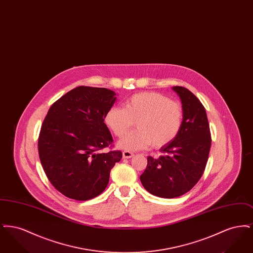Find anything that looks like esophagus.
Here are the masks:
<instances>
[{
  "label": "esophagus",
  "mask_w": 253,
  "mask_h": 253,
  "mask_svg": "<svg viewBox=\"0 0 253 253\" xmlns=\"http://www.w3.org/2000/svg\"><path fill=\"white\" fill-rule=\"evenodd\" d=\"M122 156H123V158H131V157H133V154L129 152V151H124L122 153Z\"/></svg>",
  "instance_id": "34e87169"
}]
</instances>
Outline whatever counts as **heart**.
Here are the masks:
<instances>
[{
	"label": "heart",
	"mask_w": 253,
	"mask_h": 253,
	"mask_svg": "<svg viewBox=\"0 0 253 253\" xmlns=\"http://www.w3.org/2000/svg\"><path fill=\"white\" fill-rule=\"evenodd\" d=\"M135 121L137 130L118 142L127 151H138L153 145L161 148L169 144L180 132L183 108L180 103L156 92H144L129 97L125 106H114L105 115V123L118 137L132 128Z\"/></svg>",
	"instance_id": "obj_1"
}]
</instances>
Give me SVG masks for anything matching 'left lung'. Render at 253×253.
I'll return each mask as SVG.
<instances>
[{
	"label": "left lung",
	"mask_w": 253,
	"mask_h": 253,
	"mask_svg": "<svg viewBox=\"0 0 253 253\" xmlns=\"http://www.w3.org/2000/svg\"><path fill=\"white\" fill-rule=\"evenodd\" d=\"M183 108L180 132L173 141L160 148L164 156L148 157L140 181L145 189L162 198L188 193L201 178L211 149L207 113L200 100L187 88L173 86Z\"/></svg>",
	"instance_id": "obj_1"
}]
</instances>
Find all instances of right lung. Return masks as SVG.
Masks as SVG:
<instances>
[{
    "mask_svg": "<svg viewBox=\"0 0 253 253\" xmlns=\"http://www.w3.org/2000/svg\"><path fill=\"white\" fill-rule=\"evenodd\" d=\"M106 88L80 86L49 109L39 137V156L51 184L63 195L85 201L107 187L121 151L101 153L113 142L104 123L117 100Z\"/></svg>",
    "mask_w": 253,
    "mask_h": 253,
    "instance_id": "right-lung-1",
    "label": "right lung"
}]
</instances>
